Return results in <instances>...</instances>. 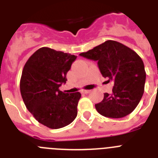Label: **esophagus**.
Returning <instances> with one entry per match:
<instances>
[{"instance_id":"1","label":"esophagus","mask_w":158,"mask_h":158,"mask_svg":"<svg viewBox=\"0 0 158 158\" xmlns=\"http://www.w3.org/2000/svg\"><path fill=\"white\" fill-rule=\"evenodd\" d=\"M81 93H84V94H88V93H90V90H82Z\"/></svg>"}]
</instances>
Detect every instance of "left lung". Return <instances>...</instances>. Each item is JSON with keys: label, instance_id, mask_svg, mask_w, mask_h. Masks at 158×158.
<instances>
[{"label": "left lung", "instance_id": "left-lung-1", "mask_svg": "<svg viewBox=\"0 0 158 158\" xmlns=\"http://www.w3.org/2000/svg\"><path fill=\"white\" fill-rule=\"evenodd\" d=\"M97 61L102 76L112 81V93H104L100 103L95 104L100 115L108 118H123L131 114L144 93L146 71L142 58L135 51L114 40L80 54Z\"/></svg>", "mask_w": 158, "mask_h": 158}]
</instances>
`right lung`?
Here are the masks:
<instances>
[{
	"mask_svg": "<svg viewBox=\"0 0 158 158\" xmlns=\"http://www.w3.org/2000/svg\"><path fill=\"white\" fill-rule=\"evenodd\" d=\"M77 56L42 47L29 58L20 78V93L24 104L36 120L51 129L69 125L77 115L79 92L60 91L66 83V73Z\"/></svg>",
	"mask_w": 158,
	"mask_h": 158,
	"instance_id": "1",
	"label": "right lung"
}]
</instances>
